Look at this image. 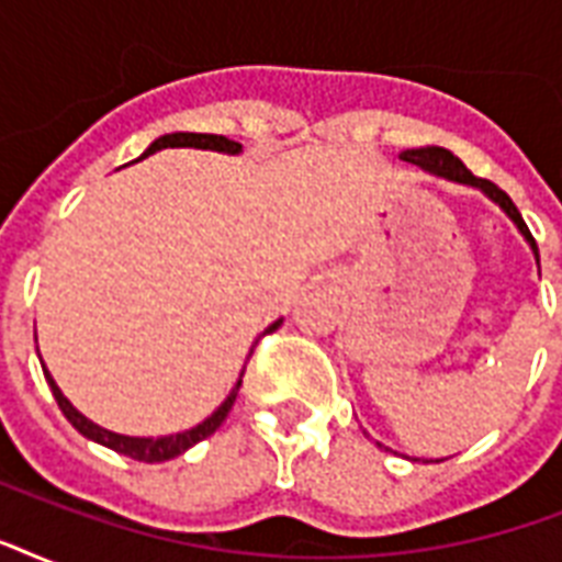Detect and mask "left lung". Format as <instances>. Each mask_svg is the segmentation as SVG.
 <instances>
[{"instance_id":"left-lung-1","label":"left lung","mask_w":562,"mask_h":562,"mask_svg":"<svg viewBox=\"0 0 562 562\" xmlns=\"http://www.w3.org/2000/svg\"><path fill=\"white\" fill-rule=\"evenodd\" d=\"M400 160L414 162V166H419V169L428 171V175H437V178H446V180H454V183H463V187L481 189V192L487 194L493 203H498V206L505 210L507 218L514 221L516 227H519V233L525 236V241L531 245L533 259H537V265H540V250H537V241H533L531 229H528V224H525L522 215H519V210H516V203L510 201V198H507V192H502L496 183H490V180H484V178H475V175H472V171L467 169V166H463V162L458 160L452 151H446V148H437V145L402 151ZM379 446H382V443H379ZM440 461H443V458H440Z\"/></svg>"}]
</instances>
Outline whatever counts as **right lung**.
I'll return each instance as SVG.
<instances>
[{"mask_svg":"<svg viewBox=\"0 0 562 562\" xmlns=\"http://www.w3.org/2000/svg\"><path fill=\"white\" fill-rule=\"evenodd\" d=\"M162 148H210V151H224V154L241 151V145L233 143V139H227V136H218V134H166V136H160V139H154L143 157H148V154H154V151H162ZM143 157H139V160H143ZM280 324H282V317L280 321H273V324L268 326L262 335L273 333V329H280ZM250 356H254V350H250ZM250 356H247V359H250ZM40 364H43V359H40ZM43 373H46V382H48V387H52V393H55V400H57V405H60V411H64V417L69 419V423H72V426L78 428V431H81L87 440H95V443L108 446V449H113V452L134 458V461L162 463V461H171V458H178V454H183L187 449H192L194 443L206 440L210 435H215V428H218L221 423L227 419L229 408H233V402H236L245 368H241V375H238L236 387L227 393V400L221 402L218 408L212 411L210 417L203 419V423H198L194 428H189V431H178V435H166V437H127V435H116V431H110V428H101L99 423H92V419L83 417L81 411L75 408L72 402L66 400L46 368H43Z\"/></svg>","mask_w":562,"mask_h":562,"instance_id":"add662e5","label":"right lung"}]
</instances>
